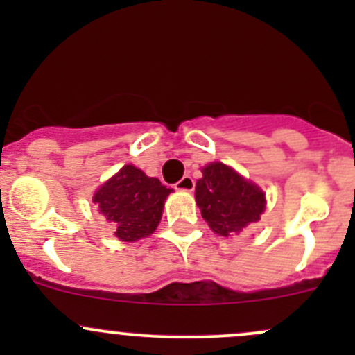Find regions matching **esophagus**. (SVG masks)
<instances>
[{
  "mask_svg": "<svg viewBox=\"0 0 355 355\" xmlns=\"http://www.w3.org/2000/svg\"><path fill=\"white\" fill-rule=\"evenodd\" d=\"M194 187H196V182L192 180L191 175H185L180 182L175 184V189H177V191H184V192H192L194 191Z\"/></svg>",
  "mask_w": 355,
  "mask_h": 355,
  "instance_id": "1",
  "label": "esophagus"
}]
</instances>
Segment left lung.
<instances>
[{
  "label": "left lung",
  "mask_w": 355,
  "mask_h": 355,
  "mask_svg": "<svg viewBox=\"0 0 355 355\" xmlns=\"http://www.w3.org/2000/svg\"><path fill=\"white\" fill-rule=\"evenodd\" d=\"M196 202L211 230L221 237L241 234L259 221L266 209L264 192L220 161L202 168V178L196 184Z\"/></svg>",
  "instance_id": "obj_1"
}]
</instances>
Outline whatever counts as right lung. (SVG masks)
<instances>
[{
    "label": "right lung",
    "mask_w": 355,
    "mask_h": 355,
    "mask_svg": "<svg viewBox=\"0 0 355 355\" xmlns=\"http://www.w3.org/2000/svg\"><path fill=\"white\" fill-rule=\"evenodd\" d=\"M170 192L157 178L148 177L134 164H125L96 191L92 200L113 225L114 237L137 242L156 230Z\"/></svg>",
    "instance_id": "right-lung-1"
}]
</instances>
